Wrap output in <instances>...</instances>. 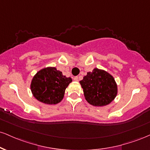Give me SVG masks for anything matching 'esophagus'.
I'll list each match as a JSON object with an SVG mask.
<instances>
[{"label": "esophagus", "mask_w": 150, "mask_h": 150, "mask_svg": "<svg viewBox=\"0 0 150 150\" xmlns=\"http://www.w3.org/2000/svg\"><path fill=\"white\" fill-rule=\"evenodd\" d=\"M73 80L75 81V82H78V80H79V78H78V77H75L73 78Z\"/></svg>", "instance_id": "1"}]
</instances>
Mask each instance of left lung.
I'll list each match as a JSON object with an SVG mask.
<instances>
[{
	"instance_id": "left-lung-1",
	"label": "left lung",
	"mask_w": 150,
	"mask_h": 150,
	"mask_svg": "<svg viewBox=\"0 0 150 150\" xmlns=\"http://www.w3.org/2000/svg\"><path fill=\"white\" fill-rule=\"evenodd\" d=\"M86 100L96 107L109 105L116 98L118 88L114 77L105 70L93 68L80 81Z\"/></svg>"
}]
</instances>
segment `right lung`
<instances>
[{
  "mask_svg": "<svg viewBox=\"0 0 150 150\" xmlns=\"http://www.w3.org/2000/svg\"><path fill=\"white\" fill-rule=\"evenodd\" d=\"M71 77L63 75L55 67H47L38 71L30 82V91L34 98L47 105L60 103L66 89L72 82Z\"/></svg>",
  "mask_w": 150,
  "mask_h": 150,
  "instance_id": "add662e5",
  "label": "right lung"
}]
</instances>
